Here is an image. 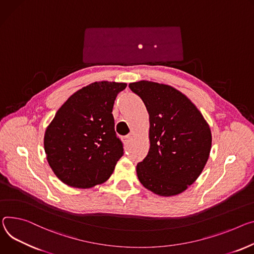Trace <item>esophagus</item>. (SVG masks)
Wrapping results in <instances>:
<instances>
[{
	"label": "esophagus",
	"instance_id": "esophagus-1",
	"mask_svg": "<svg viewBox=\"0 0 254 254\" xmlns=\"http://www.w3.org/2000/svg\"><path fill=\"white\" fill-rule=\"evenodd\" d=\"M132 139V134H127V135H126L125 136V143H128L130 140Z\"/></svg>",
	"mask_w": 254,
	"mask_h": 254
}]
</instances>
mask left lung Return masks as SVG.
Here are the masks:
<instances>
[{
    "instance_id": "obj_1",
    "label": "left lung",
    "mask_w": 254,
    "mask_h": 254,
    "mask_svg": "<svg viewBox=\"0 0 254 254\" xmlns=\"http://www.w3.org/2000/svg\"><path fill=\"white\" fill-rule=\"evenodd\" d=\"M150 115V149L136 165L140 182L156 194L186 190L209 158L212 134L195 105L171 86L149 81L130 83Z\"/></svg>"
}]
</instances>
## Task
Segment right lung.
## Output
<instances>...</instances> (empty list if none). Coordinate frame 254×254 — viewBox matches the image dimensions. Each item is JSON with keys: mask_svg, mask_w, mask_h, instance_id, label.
I'll return each mask as SVG.
<instances>
[{"mask_svg": "<svg viewBox=\"0 0 254 254\" xmlns=\"http://www.w3.org/2000/svg\"><path fill=\"white\" fill-rule=\"evenodd\" d=\"M126 83L95 82L74 93L56 113L44 134L49 164L66 186L89 189L103 183L124 155L112 108Z\"/></svg>", "mask_w": 254, "mask_h": 254, "instance_id": "add662e5", "label": "right lung"}]
</instances>
